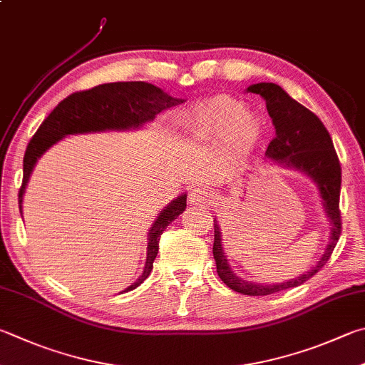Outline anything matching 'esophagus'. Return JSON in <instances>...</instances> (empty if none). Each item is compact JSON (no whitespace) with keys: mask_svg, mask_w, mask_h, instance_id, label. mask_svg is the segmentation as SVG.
Masks as SVG:
<instances>
[{"mask_svg":"<svg viewBox=\"0 0 365 365\" xmlns=\"http://www.w3.org/2000/svg\"><path fill=\"white\" fill-rule=\"evenodd\" d=\"M210 191L202 187V185H196V187L191 190L190 193V201L191 202H204V201H209L210 200Z\"/></svg>","mask_w":365,"mask_h":365,"instance_id":"1","label":"esophagus"}]
</instances>
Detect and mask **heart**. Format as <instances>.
Returning a JSON list of instances; mask_svg holds the SVG:
<instances>
[{"label": "heart", "mask_w": 365, "mask_h": 365, "mask_svg": "<svg viewBox=\"0 0 365 365\" xmlns=\"http://www.w3.org/2000/svg\"><path fill=\"white\" fill-rule=\"evenodd\" d=\"M249 108L242 102L235 98L222 97L212 102L207 108L197 115L195 129L204 138H223L247 116ZM254 134V121L247 119L246 132L242 138H249Z\"/></svg>", "instance_id": "obj_1"}]
</instances>
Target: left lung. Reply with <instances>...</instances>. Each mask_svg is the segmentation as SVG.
I'll use <instances>...</instances> for the list:
<instances>
[{
    "mask_svg": "<svg viewBox=\"0 0 365 365\" xmlns=\"http://www.w3.org/2000/svg\"><path fill=\"white\" fill-rule=\"evenodd\" d=\"M249 92L260 94L267 102V110L273 119L276 135L269 142L267 156L274 163L295 168L304 172L316 182L321 197L330 220V241L324 255L316 267L307 274L295 277L292 281L274 284V286H260L240 279L231 271V267L223 255L222 236L217 222L214 223V258L217 273L230 289L244 295H269L281 292L290 287H297L313 277L332 255L341 233V212H340V188L341 168L339 156L334 148L332 137L322 121L313 111L294 101L281 86L274 83H258L247 88Z\"/></svg>",
    "mask_w": 365,
    "mask_h": 365,
    "instance_id": "8db88e82",
    "label": "left lung"
}]
</instances>
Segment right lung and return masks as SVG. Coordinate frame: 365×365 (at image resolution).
<instances>
[{"instance_id":"obj_1","label":"right lung","mask_w":365,"mask_h":365,"mask_svg":"<svg viewBox=\"0 0 365 365\" xmlns=\"http://www.w3.org/2000/svg\"><path fill=\"white\" fill-rule=\"evenodd\" d=\"M182 103L153 84L142 81L107 83L88 91H79L57 105L39 125L29 142L24 156V178L19 190V205L22 204L24 191L38 158L62 137L84 132L111 129H130L148 123L160 111ZM187 207V195L178 196L165 207L148 233V252L143 274L125 289V292L140 286L153 269V262L160 249L163 231ZM22 210V205H21Z\"/></svg>"}]
</instances>
